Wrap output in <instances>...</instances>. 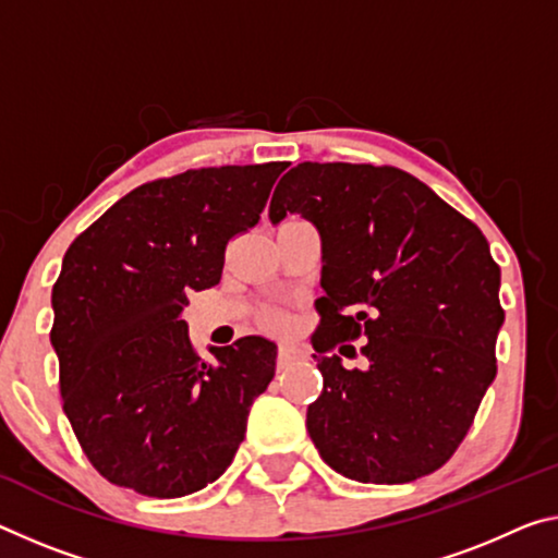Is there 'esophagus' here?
Returning <instances> with one entry per match:
<instances>
[{
  "mask_svg": "<svg viewBox=\"0 0 558 558\" xmlns=\"http://www.w3.org/2000/svg\"><path fill=\"white\" fill-rule=\"evenodd\" d=\"M305 352L298 348V344H280L278 348V369H286L293 365V362L303 360Z\"/></svg>",
  "mask_w": 558,
  "mask_h": 558,
  "instance_id": "34e87169",
  "label": "esophagus"
}]
</instances>
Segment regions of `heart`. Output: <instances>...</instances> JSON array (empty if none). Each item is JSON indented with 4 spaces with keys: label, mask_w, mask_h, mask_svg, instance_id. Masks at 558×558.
<instances>
[{
    "label": "heart",
    "mask_w": 558,
    "mask_h": 558,
    "mask_svg": "<svg viewBox=\"0 0 558 558\" xmlns=\"http://www.w3.org/2000/svg\"><path fill=\"white\" fill-rule=\"evenodd\" d=\"M265 323H268V327H276V330H280V327H286V317H282L280 313H268L265 315Z\"/></svg>",
    "instance_id": "obj_1"
}]
</instances>
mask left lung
Here are the masks:
<instances>
[{
  "label": "left lung",
  "instance_id": "obj_1",
  "mask_svg": "<svg viewBox=\"0 0 558 558\" xmlns=\"http://www.w3.org/2000/svg\"><path fill=\"white\" fill-rule=\"evenodd\" d=\"M300 214L323 241V392L307 407L313 445L362 484H407L457 452L497 377L501 272L470 218L392 166L298 163L270 220ZM367 337L362 371L344 341ZM341 348L339 356L331 350Z\"/></svg>",
  "mask_w": 558,
  "mask_h": 558
}]
</instances>
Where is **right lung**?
<instances>
[{
    "mask_svg": "<svg viewBox=\"0 0 558 558\" xmlns=\"http://www.w3.org/2000/svg\"><path fill=\"white\" fill-rule=\"evenodd\" d=\"M286 161L191 168L144 183L69 245L51 290V344L64 412L104 480L144 497L216 482L276 375V342L189 340L193 290L223 276L226 245L260 220Z\"/></svg>",
    "mask_w": 558,
    "mask_h": 558,
    "instance_id": "add662e5",
    "label": "right lung"
}]
</instances>
